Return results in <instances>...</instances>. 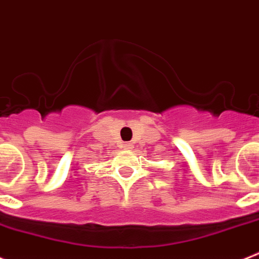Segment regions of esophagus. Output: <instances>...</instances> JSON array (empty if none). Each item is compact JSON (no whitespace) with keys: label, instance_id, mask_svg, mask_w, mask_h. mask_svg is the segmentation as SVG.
I'll use <instances>...</instances> for the list:
<instances>
[{"label":"esophagus","instance_id":"esophagus-1","mask_svg":"<svg viewBox=\"0 0 259 259\" xmlns=\"http://www.w3.org/2000/svg\"><path fill=\"white\" fill-rule=\"evenodd\" d=\"M123 148H125V150H130V148H133V145L129 142L123 143Z\"/></svg>","mask_w":259,"mask_h":259}]
</instances>
